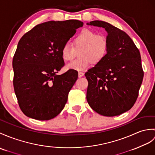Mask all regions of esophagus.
Listing matches in <instances>:
<instances>
[{"label":"esophagus","mask_w":155,"mask_h":155,"mask_svg":"<svg viewBox=\"0 0 155 155\" xmlns=\"http://www.w3.org/2000/svg\"><path fill=\"white\" fill-rule=\"evenodd\" d=\"M84 73H82V72H78V77H82L84 76Z\"/></svg>","instance_id":"obj_1"}]
</instances>
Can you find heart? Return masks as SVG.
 Returning <instances> with one entry per match:
<instances>
[{"label": "heart", "instance_id": "1", "mask_svg": "<svg viewBox=\"0 0 155 155\" xmlns=\"http://www.w3.org/2000/svg\"><path fill=\"white\" fill-rule=\"evenodd\" d=\"M73 47L64 44L61 50V57L64 61H71L77 55L78 59L68 63L67 69L82 71L91 65L98 64L105 59L109 49V42L104 34H96L92 30L84 29L78 33L72 41Z\"/></svg>", "mask_w": 155, "mask_h": 155}]
</instances>
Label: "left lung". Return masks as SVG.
Segmentation results:
<instances>
[{
    "label": "left lung",
    "instance_id": "left-lung-1",
    "mask_svg": "<svg viewBox=\"0 0 155 155\" xmlns=\"http://www.w3.org/2000/svg\"><path fill=\"white\" fill-rule=\"evenodd\" d=\"M88 24L105 28L109 49L105 59L85 73L86 99L102 116H118L130 110L137 99L144 76L139 50L125 31L110 23L94 20Z\"/></svg>",
    "mask_w": 155,
    "mask_h": 155
}]
</instances>
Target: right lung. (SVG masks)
<instances>
[{
  "label": "right lung",
  "mask_w": 155,
  "mask_h": 155,
  "mask_svg": "<svg viewBox=\"0 0 155 155\" xmlns=\"http://www.w3.org/2000/svg\"><path fill=\"white\" fill-rule=\"evenodd\" d=\"M83 24L77 20L46 21L20 39L12 60L13 85L26 116L49 120L64 108L78 71L69 69L57 74L64 65L61 50Z\"/></svg>",
  "instance_id": "add662e5"
}]
</instances>
